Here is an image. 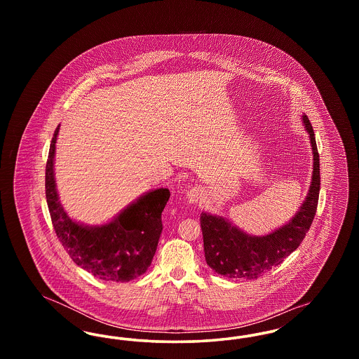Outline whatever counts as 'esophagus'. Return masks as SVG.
Wrapping results in <instances>:
<instances>
[{
	"label": "esophagus",
	"mask_w": 359,
	"mask_h": 359,
	"mask_svg": "<svg viewBox=\"0 0 359 359\" xmlns=\"http://www.w3.org/2000/svg\"><path fill=\"white\" fill-rule=\"evenodd\" d=\"M187 199L189 203L196 205L203 199V191L199 187L191 188L187 191Z\"/></svg>",
	"instance_id": "esophagus-1"
}]
</instances>
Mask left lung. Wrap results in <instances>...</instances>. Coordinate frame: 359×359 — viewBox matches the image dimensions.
Here are the masks:
<instances>
[{
    "label": "left lung",
    "instance_id": "1",
    "mask_svg": "<svg viewBox=\"0 0 359 359\" xmlns=\"http://www.w3.org/2000/svg\"><path fill=\"white\" fill-rule=\"evenodd\" d=\"M309 135L313 171L307 198L290 222L271 234L249 236L222 217L202 212L201 227L207 265L227 278L252 280L269 272L294 252L306 237L316 214L320 191V164L315 133L307 116H303Z\"/></svg>",
    "mask_w": 359,
    "mask_h": 359
}]
</instances>
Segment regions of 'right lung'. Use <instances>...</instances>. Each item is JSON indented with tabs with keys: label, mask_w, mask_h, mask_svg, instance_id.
I'll return each mask as SVG.
<instances>
[{
	"label": "right lung",
	"mask_w": 359,
	"mask_h": 359,
	"mask_svg": "<svg viewBox=\"0 0 359 359\" xmlns=\"http://www.w3.org/2000/svg\"><path fill=\"white\" fill-rule=\"evenodd\" d=\"M59 133L52 137L46 167V198L55 233L72 261L104 281L125 283L145 273L154 258L163 230L161 212L170 199L168 188H157L109 223L86 226L69 218L56 191L53 158Z\"/></svg>",
	"instance_id": "obj_1"
}]
</instances>
